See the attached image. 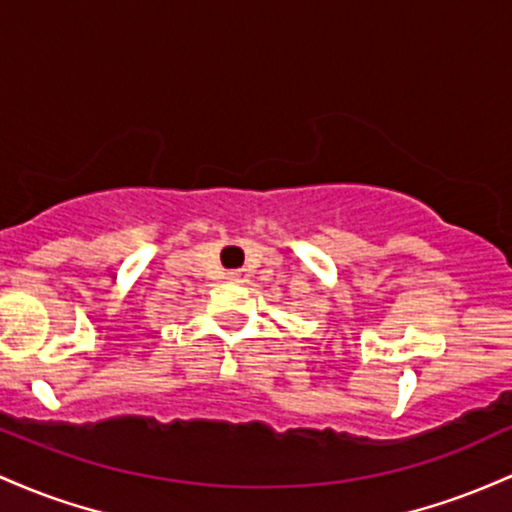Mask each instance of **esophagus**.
Here are the masks:
<instances>
[{"label":"esophagus","instance_id":"1","mask_svg":"<svg viewBox=\"0 0 512 512\" xmlns=\"http://www.w3.org/2000/svg\"><path fill=\"white\" fill-rule=\"evenodd\" d=\"M227 280H229V283L244 285V283H249V273H246L244 268H239V271H229L227 273Z\"/></svg>","mask_w":512,"mask_h":512}]
</instances>
